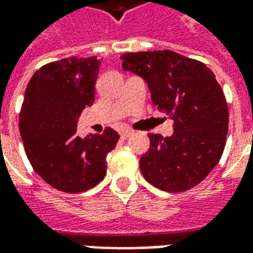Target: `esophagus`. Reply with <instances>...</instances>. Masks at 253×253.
<instances>
[{
	"instance_id": "obj_1",
	"label": "esophagus",
	"mask_w": 253,
	"mask_h": 253,
	"mask_svg": "<svg viewBox=\"0 0 253 253\" xmlns=\"http://www.w3.org/2000/svg\"><path fill=\"white\" fill-rule=\"evenodd\" d=\"M131 134H132L131 130H123V131L121 132V137L123 138V139H126V138L130 137V135H131Z\"/></svg>"
}]
</instances>
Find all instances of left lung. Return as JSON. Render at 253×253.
Instances as JSON below:
<instances>
[{"mask_svg":"<svg viewBox=\"0 0 253 253\" xmlns=\"http://www.w3.org/2000/svg\"><path fill=\"white\" fill-rule=\"evenodd\" d=\"M122 67L142 77L153 104L173 121V134H149L139 160L143 177L160 190L181 192L218 164L226 143L229 111L221 85L205 63L170 50L128 52Z\"/></svg>","mask_w":253,"mask_h":253,"instance_id":"obj_1","label":"left lung"}]
</instances>
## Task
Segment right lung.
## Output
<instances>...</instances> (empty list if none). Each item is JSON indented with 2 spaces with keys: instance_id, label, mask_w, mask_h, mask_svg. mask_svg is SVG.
<instances>
[{
  "instance_id": "right-lung-1",
  "label": "right lung",
  "mask_w": 253,
  "mask_h": 253,
  "mask_svg": "<svg viewBox=\"0 0 253 253\" xmlns=\"http://www.w3.org/2000/svg\"><path fill=\"white\" fill-rule=\"evenodd\" d=\"M100 61L65 58L47 63L27 85L19 128L32 168L47 184L63 192H83L107 173V154L119 134H77V119L94 101Z\"/></svg>"
}]
</instances>
